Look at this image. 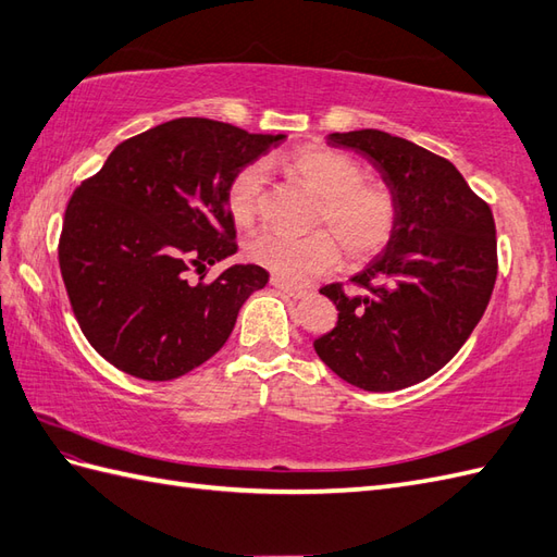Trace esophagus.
<instances>
[{
  "mask_svg": "<svg viewBox=\"0 0 557 557\" xmlns=\"http://www.w3.org/2000/svg\"><path fill=\"white\" fill-rule=\"evenodd\" d=\"M271 286H274L276 290H281L283 295L293 297V300H300V297H305V295H307V290H305V288H297V286H293V283L283 281V278H278V276H271Z\"/></svg>",
  "mask_w": 557,
  "mask_h": 557,
  "instance_id": "34e87169",
  "label": "esophagus"
}]
</instances>
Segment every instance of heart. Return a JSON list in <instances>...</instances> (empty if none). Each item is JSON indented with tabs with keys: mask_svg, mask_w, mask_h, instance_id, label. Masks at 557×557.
Listing matches in <instances>:
<instances>
[{
	"mask_svg": "<svg viewBox=\"0 0 557 557\" xmlns=\"http://www.w3.org/2000/svg\"><path fill=\"white\" fill-rule=\"evenodd\" d=\"M283 168L321 196L314 226L307 236L278 232L255 234L246 255L276 276L302 283L325 274L341 262V248L351 264L381 255L397 234L399 202L383 182L363 180L359 162L325 144H305L283 156ZM264 168L252 162L234 174L226 191L232 220L248 228L264 208Z\"/></svg>",
	"mask_w": 557,
	"mask_h": 557,
	"instance_id": "1",
	"label": "heart"
}]
</instances>
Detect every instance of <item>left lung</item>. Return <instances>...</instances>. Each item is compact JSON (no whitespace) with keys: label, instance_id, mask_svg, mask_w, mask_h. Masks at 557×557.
Listing matches in <instances>:
<instances>
[{"label":"left lung","instance_id":"8db88e82","mask_svg":"<svg viewBox=\"0 0 557 557\" xmlns=\"http://www.w3.org/2000/svg\"><path fill=\"white\" fill-rule=\"evenodd\" d=\"M331 146L369 158L399 202L397 234L351 283L323 286L337 323L314 341L349 385L395 392L437 373L480 323L496 283L492 208L449 160L381 129L335 132Z\"/></svg>","mask_w":557,"mask_h":557}]
</instances>
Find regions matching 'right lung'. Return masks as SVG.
Segmentation results:
<instances>
[{"label":"right lung","instance_id":"1","mask_svg":"<svg viewBox=\"0 0 557 557\" xmlns=\"http://www.w3.org/2000/svg\"><path fill=\"white\" fill-rule=\"evenodd\" d=\"M283 139L176 117L115 146L75 188L61 276L79 329L108 363L174 381L222 349L243 302L269 281L262 267L234 264L202 283L208 267L238 250L228 184Z\"/></svg>","mask_w":557,"mask_h":557}]
</instances>
